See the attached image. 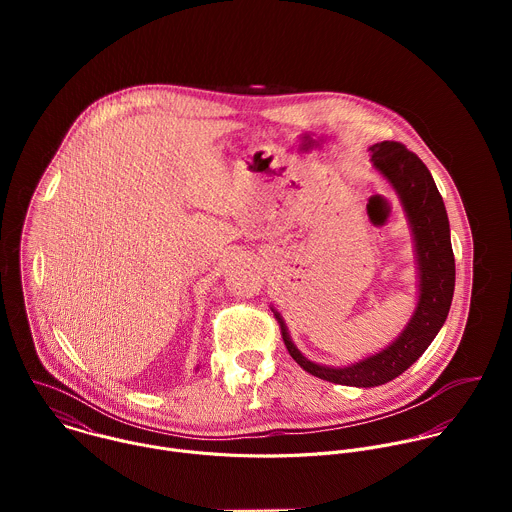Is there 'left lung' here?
<instances>
[{
	"label": "left lung",
	"mask_w": 512,
	"mask_h": 512,
	"mask_svg": "<svg viewBox=\"0 0 512 512\" xmlns=\"http://www.w3.org/2000/svg\"><path fill=\"white\" fill-rule=\"evenodd\" d=\"M371 152L375 168L387 176V180L399 192L415 237L421 281L419 304L411 322L387 350L356 362L352 367L330 369L304 358L294 342L289 340L281 316L273 312L291 358L306 373L348 387H379L405 373L444 326L456 283L448 212L427 166L399 141L375 143Z\"/></svg>",
	"instance_id": "left-lung-1"
}]
</instances>
